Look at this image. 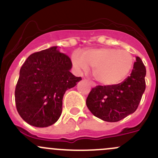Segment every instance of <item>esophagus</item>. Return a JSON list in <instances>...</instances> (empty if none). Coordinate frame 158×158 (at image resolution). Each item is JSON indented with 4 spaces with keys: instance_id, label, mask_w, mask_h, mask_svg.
<instances>
[{
    "instance_id": "1",
    "label": "esophagus",
    "mask_w": 158,
    "mask_h": 158,
    "mask_svg": "<svg viewBox=\"0 0 158 158\" xmlns=\"http://www.w3.org/2000/svg\"><path fill=\"white\" fill-rule=\"evenodd\" d=\"M89 84H90V85H91V86H92V87H94V86H96V84H95V83L93 82V81H89Z\"/></svg>"
}]
</instances>
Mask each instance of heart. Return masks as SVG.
I'll list each match as a JSON object with an SVG mask.
<instances>
[{
	"label": "heart",
	"mask_w": 158,
	"mask_h": 158,
	"mask_svg": "<svg viewBox=\"0 0 158 158\" xmlns=\"http://www.w3.org/2000/svg\"><path fill=\"white\" fill-rule=\"evenodd\" d=\"M72 62L83 70L90 68L96 81L104 86L120 84L131 71L133 57L127 50L115 48H99L86 50L81 57L73 55Z\"/></svg>",
	"instance_id": "heart-1"
}]
</instances>
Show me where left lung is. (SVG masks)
<instances>
[{"instance_id":"obj_1","label":"left lung","mask_w":158,"mask_h":158,"mask_svg":"<svg viewBox=\"0 0 158 158\" xmlns=\"http://www.w3.org/2000/svg\"><path fill=\"white\" fill-rule=\"evenodd\" d=\"M145 66L136 56L131 74L114 86H96L86 98L87 108L94 116L117 122L135 112L145 89Z\"/></svg>"}]
</instances>
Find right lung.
I'll use <instances>...</instances> for the list:
<instances>
[{
    "mask_svg": "<svg viewBox=\"0 0 158 158\" xmlns=\"http://www.w3.org/2000/svg\"><path fill=\"white\" fill-rule=\"evenodd\" d=\"M57 47L34 52L20 69L15 102L21 118L31 126L55 123L62 114L65 91L81 81L70 72L71 59Z\"/></svg>",
    "mask_w": 158,
    "mask_h": 158,
    "instance_id": "add662e5",
    "label": "right lung"
}]
</instances>
